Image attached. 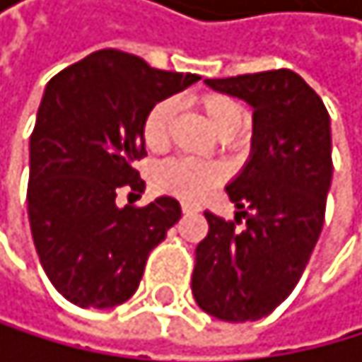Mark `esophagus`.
Wrapping results in <instances>:
<instances>
[{
  "label": "esophagus",
  "instance_id": "esophagus-1",
  "mask_svg": "<svg viewBox=\"0 0 362 362\" xmlns=\"http://www.w3.org/2000/svg\"><path fill=\"white\" fill-rule=\"evenodd\" d=\"M202 208L197 204H191V202H182V213L185 215H197Z\"/></svg>",
  "mask_w": 362,
  "mask_h": 362
}]
</instances>
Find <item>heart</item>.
Returning <instances> with one entry per match:
<instances>
[{
  "mask_svg": "<svg viewBox=\"0 0 362 362\" xmlns=\"http://www.w3.org/2000/svg\"><path fill=\"white\" fill-rule=\"evenodd\" d=\"M199 110L211 123V128L219 136L239 134L245 126V108L230 95L206 93L197 100ZM175 106L171 100H163L149 108L143 121V143L147 149L158 151L169 141V126ZM223 177V171L215 163H199L191 158H171L165 160L154 173V187L163 193L197 202L211 193Z\"/></svg>",
  "mask_w": 362,
  "mask_h": 362,
  "instance_id": "heart-1",
  "label": "heart"
}]
</instances>
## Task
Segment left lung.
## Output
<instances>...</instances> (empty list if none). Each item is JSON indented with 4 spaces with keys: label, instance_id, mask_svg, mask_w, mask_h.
<instances>
[{
    "label": "left lung",
    "instance_id": "left-lung-1",
    "mask_svg": "<svg viewBox=\"0 0 362 362\" xmlns=\"http://www.w3.org/2000/svg\"><path fill=\"white\" fill-rule=\"evenodd\" d=\"M254 108L252 151L226 187L246 226L204 213L191 291L221 322H256L280 306L302 278L324 228L332 182L330 115L291 69L206 80Z\"/></svg>",
    "mask_w": 362,
    "mask_h": 362
}]
</instances>
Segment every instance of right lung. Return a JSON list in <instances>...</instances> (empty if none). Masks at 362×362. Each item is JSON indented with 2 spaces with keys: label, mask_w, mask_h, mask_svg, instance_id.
<instances>
[{
  "label": "right lung",
  "mask_w": 362,
  "mask_h": 362,
  "mask_svg": "<svg viewBox=\"0 0 362 362\" xmlns=\"http://www.w3.org/2000/svg\"><path fill=\"white\" fill-rule=\"evenodd\" d=\"M197 80L100 49L47 82L30 136L28 217L40 265L76 306L130 300L149 252L182 217L169 195L143 208L115 197L121 187L143 191L134 160L147 154L149 108Z\"/></svg>",
  "instance_id": "1"
}]
</instances>
